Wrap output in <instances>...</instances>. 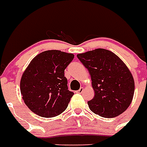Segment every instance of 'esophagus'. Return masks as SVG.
Returning a JSON list of instances; mask_svg holds the SVG:
<instances>
[{
	"label": "esophagus",
	"instance_id": "34e87169",
	"mask_svg": "<svg viewBox=\"0 0 147 147\" xmlns=\"http://www.w3.org/2000/svg\"><path fill=\"white\" fill-rule=\"evenodd\" d=\"M83 90H84V88H83V87H81V88L77 91V93H78V94H82V93L83 92Z\"/></svg>",
	"mask_w": 147,
	"mask_h": 147
}]
</instances>
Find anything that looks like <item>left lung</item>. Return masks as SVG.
Listing matches in <instances>:
<instances>
[{"label": "left lung", "mask_w": 147, "mask_h": 147, "mask_svg": "<svg viewBox=\"0 0 147 147\" xmlns=\"http://www.w3.org/2000/svg\"><path fill=\"white\" fill-rule=\"evenodd\" d=\"M89 71L95 95L88 103L93 113L105 118L119 116L131 103L135 82L126 64L113 52L96 49L77 55Z\"/></svg>", "instance_id": "left-lung-1"}]
</instances>
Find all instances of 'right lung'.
I'll return each instance as SVG.
<instances>
[{
  "label": "right lung",
  "mask_w": 147,
  "mask_h": 147,
  "mask_svg": "<svg viewBox=\"0 0 147 147\" xmlns=\"http://www.w3.org/2000/svg\"><path fill=\"white\" fill-rule=\"evenodd\" d=\"M74 55L60 50H47L34 58L23 73L20 92L33 113L53 117L67 109L74 93L68 90L64 70Z\"/></svg>",
  "instance_id": "right-lung-1"
}]
</instances>
